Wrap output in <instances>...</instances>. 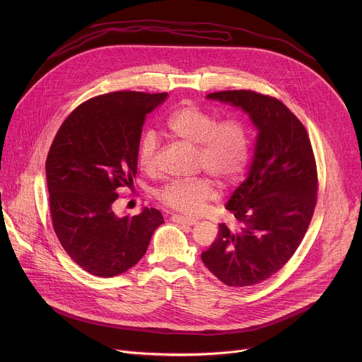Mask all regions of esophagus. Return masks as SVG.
Segmentation results:
<instances>
[{
	"label": "esophagus",
	"instance_id": "esophagus-1",
	"mask_svg": "<svg viewBox=\"0 0 362 362\" xmlns=\"http://www.w3.org/2000/svg\"><path fill=\"white\" fill-rule=\"evenodd\" d=\"M172 221L176 222V223H180V225H196L197 221L196 219H192V218H186V216H182V215H173L172 216Z\"/></svg>",
	"mask_w": 362,
	"mask_h": 362
}]
</instances>
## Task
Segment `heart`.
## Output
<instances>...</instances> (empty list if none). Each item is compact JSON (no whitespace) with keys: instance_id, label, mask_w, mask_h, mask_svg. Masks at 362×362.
I'll use <instances>...</instances> for the list:
<instances>
[{"instance_id":"heart-1","label":"heart","mask_w":362,"mask_h":362,"mask_svg":"<svg viewBox=\"0 0 362 362\" xmlns=\"http://www.w3.org/2000/svg\"><path fill=\"white\" fill-rule=\"evenodd\" d=\"M172 134L186 143L197 144V166L211 175L221 186H230L239 180L249 162V136L245 124L238 119H216L196 105H183L166 120ZM158 137L146 133L139 143L137 163L150 172L158 154ZM215 194L208 179L172 180L158 190L159 202L166 208L186 216L202 214Z\"/></svg>"}]
</instances>
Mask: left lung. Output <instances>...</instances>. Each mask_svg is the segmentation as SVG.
Returning <instances> with one entry per match:
<instances>
[{
  "instance_id": "8db88e82",
  "label": "left lung",
  "mask_w": 362,
  "mask_h": 362,
  "mask_svg": "<svg viewBox=\"0 0 362 362\" xmlns=\"http://www.w3.org/2000/svg\"><path fill=\"white\" fill-rule=\"evenodd\" d=\"M208 98L246 112L257 136L249 175L226 203L238 228L221 223L202 261L225 285L250 286L276 274L302 242L317 204L315 156L303 124L278 98L252 90Z\"/></svg>"
}]
</instances>
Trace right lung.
<instances>
[{
	"instance_id": "right-lung-1",
	"label": "right lung",
	"mask_w": 362,
	"mask_h": 362,
	"mask_svg": "<svg viewBox=\"0 0 362 362\" xmlns=\"http://www.w3.org/2000/svg\"><path fill=\"white\" fill-rule=\"evenodd\" d=\"M168 93L113 91L93 97L60 126L45 162L54 232L86 272L112 278L134 267L165 221L154 208L117 216L113 203L137 173L144 119Z\"/></svg>"
}]
</instances>
